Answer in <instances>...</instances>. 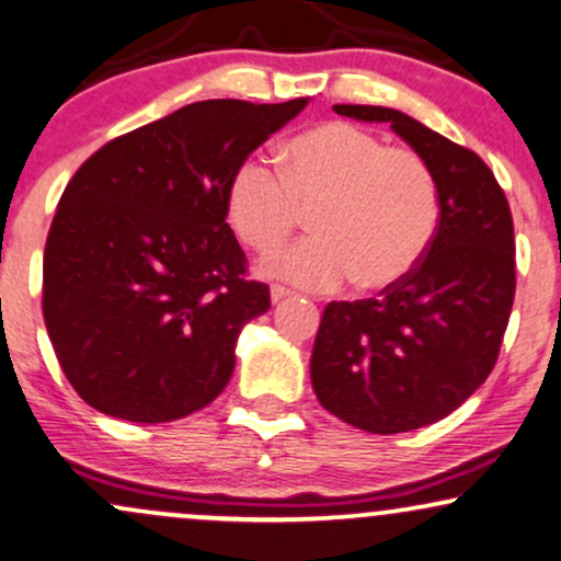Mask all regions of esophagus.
<instances>
[{
  "label": "esophagus",
  "mask_w": 561,
  "mask_h": 561,
  "mask_svg": "<svg viewBox=\"0 0 561 561\" xmlns=\"http://www.w3.org/2000/svg\"><path fill=\"white\" fill-rule=\"evenodd\" d=\"M293 293H289L287 287H282V285H272V302H279V300H285V297H289Z\"/></svg>",
  "instance_id": "1"
}]
</instances>
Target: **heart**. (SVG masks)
<instances>
[{
    "instance_id": "b5f03b06",
    "label": "heart",
    "mask_w": 561,
    "mask_h": 561,
    "mask_svg": "<svg viewBox=\"0 0 561 561\" xmlns=\"http://www.w3.org/2000/svg\"><path fill=\"white\" fill-rule=\"evenodd\" d=\"M310 211L313 238L266 264L302 289L399 285L427 256L439 228V191L427 162L359 126L333 122L287 145L274 170L248 158L228 191L236 236L272 253Z\"/></svg>"
}]
</instances>
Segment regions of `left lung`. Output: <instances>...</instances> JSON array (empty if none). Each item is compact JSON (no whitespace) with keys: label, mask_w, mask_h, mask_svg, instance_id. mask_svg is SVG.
<instances>
[{"label":"left lung","mask_w":561,"mask_h":561,"mask_svg":"<svg viewBox=\"0 0 561 561\" xmlns=\"http://www.w3.org/2000/svg\"><path fill=\"white\" fill-rule=\"evenodd\" d=\"M339 116L391 124L427 162L439 228L427 256L378 297L329 302L310 380L323 409L373 435L420 430L456 411L497 363L515 297V232L486 162L382 105H333Z\"/></svg>","instance_id":"obj_1"}]
</instances>
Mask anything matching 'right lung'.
Segmentation results:
<instances>
[{
  "label": "right lung",
  "mask_w": 561,
  "mask_h": 561,
  "mask_svg": "<svg viewBox=\"0 0 561 561\" xmlns=\"http://www.w3.org/2000/svg\"><path fill=\"white\" fill-rule=\"evenodd\" d=\"M305 105H183L111 139L67 183L46 238L44 321L92 409L158 424L225 391L240 331L272 308L225 222L230 181Z\"/></svg>",
  "instance_id": "add662e5"
}]
</instances>
